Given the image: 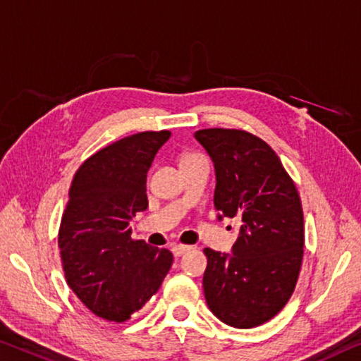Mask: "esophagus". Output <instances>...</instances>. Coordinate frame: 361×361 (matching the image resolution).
I'll return each instance as SVG.
<instances>
[{
    "label": "esophagus",
    "mask_w": 361,
    "mask_h": 361,
    "mask_svg": "<svg viewBox=\"0 0 361 361\" xmlns=\"http://www.w3.org/2000/svg\"><path fill=\"white\" fill-rule=\"evenodd\" d=\"M190 249H191L190 245L176 244V245H173V247H171V252H173L175 257H180V255H183L185 252H188V250H190Z\"/></svg>",
    "instance_id": "34e87169"
}]
</instances>
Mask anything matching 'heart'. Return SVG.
Instances as JSON below:
<instances>
[{
    "instance_id": "b5f03b06",
    "label": "heart",
    "mask_w": 361,
    "mask_h": 361,
    "mask_svg": "<svg viewBox=\"0 0 361 361\" xmlns=\"http://www.w3.org/2000/svg\"><path fill=\"white\" fill-rule=\"evenodd\" d=\"M204 156H201V154L199 152H185L181 156V159H180V164L181 165H185V164H191V162H194V160H197V159H202Z\"/></svg>"
}]
</instances>
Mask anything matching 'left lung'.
Here are the masks:
<instances>
[{"instance_id": "8db88e82", "label": "left lung", "mask_w": 361, "mask_h": 361, "mask_svg": "<svg viewBox=\"0 0 361 361\" xmlns=\"http://www.w3.org/2000/svg\"><path fill=\"white\" fill-rule=\"evenodd\" d=\"M194 136L214 160L215 209L241 221L231 255L204 249L205 300L225 324L254 328L283 310L299 279L305 244L299 192L259 136L234 128Z\"/></svg>"}]
</instances>
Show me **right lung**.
Instances as JSON below:
<instances>
[{
    "instance_id": "obj_1",
    "label": "right lung",
    "mask_w": 361,
    "mask_h": 361,
    "mask_svg": "<svg viewBox=\"0 0 361 361\" xmlns=\"http://www.w3.org/2000/svg\"><path fill=\"white\" fill-rule=\"evenodd\" d=\"M170 131H141L80 165L57 245L66 281L96 317L125 322L157 293L173 255L131 239L130 220L147 209L146 176Z\"/></svg>"
}]
</instances>
